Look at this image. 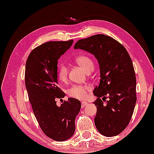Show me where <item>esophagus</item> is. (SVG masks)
Here are the masks:
<instances>
[{
	"instance_id": "obj_1",
	"label": "esophagus",
	"mask_w": 154,
	"mask_h": 154,
	"mask_svg": "<svg viewBox=\"0 0 154 154\" xmlns=\"http://www.w3.org/2000/svg\"><path fill=\"white\" fill-rule=\"evenodd\" d=\"M86 105H88V103H87V102H84H84H82V108L84 107L85 106H86Z\"/></svg>"
}]
</instances>
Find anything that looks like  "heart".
I'll use <instances>...</instances> for the list:
<instances>
[{
    "label": "heart",
    "instance_id": "heart-1",
    "mask_svg": "<svg viewBox=\"0 0 154 154\" xmlns=\"http://www.w3.org/2000/svg\"><path fill=\"white\" fill-rule=\"evenodd\" d=\"M75 61L79 66L83 68L85 72H88L91 70H93L94 64L93 61L90 57L86 55H79L76 57ZM59 79L61 82H66L68 77V68L66 66L61 64L59 66L57 71ZM89 90L88 86L82 85H73L70 88L68 89L67 93L71 97L75 99L83 100L87 96V91Z\"/></svg>",
    "mask_w": 154,
    "mask_h": 154
}]
</instances>
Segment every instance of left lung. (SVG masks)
<instances>
[{
  "label": "left lung",
  "instance_id": "left-lung-1",
  "mask_svg": "<svg viewBox=\"0 0 154 154\" xmlns=\"http://www.w3.org/2000/svg\"><path fill=\"white\" fill-rule=\"evenodd\" d=\"M74 48L93 54L100 66V82L93 91L97 97L93 102L97 107L95 127L103 136H118L129 123L137 100L131 59L122 45L104 34L80 39ZM106 96L109 100L104 104Z\"/></svg>",
  "mask_w": 154,
  "mask_h": 154
}]
</instances>
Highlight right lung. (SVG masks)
<instances>
[{
  "label": "right lung",
  "instance_id": "add662e5",
  "mask_svg": "<svg viewBox=\"0 0 154 154\" xmlns=\"http://www.w3.org/2000/svg\"><path fill=\"white\" fill-rule=\"evenodd\" d=\"M73 40L49 41L29 54L26 64V87L34 116L41 130L55 141L70 139L75 131V118L81 102L70 97L60 106L56 100L65 93L57 86V63L72 45Z\"/></svg>",
  "mask_w": 154,
  "mask_h": 154
}]
</instances>
